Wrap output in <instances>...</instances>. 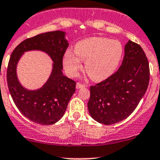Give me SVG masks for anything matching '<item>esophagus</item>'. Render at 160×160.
<instances>
[{
	"label": "esophagus",
	"mask_w": 160,
	"mask_h": 160,
	"mask_svg": "<svg viewBox=\"0 0 160 160\" xmlns=\"http://www.w3.org/2000/svg\"><path fill=\"white\" fill-rule=\"evenodd\" d=\"M87 86L86 85H83V84L80 83H77L76 84V88L77 89H80V88H83V87H86Z\"/></svg>",
	"instance_id": "34e87169"
}]
</instances>
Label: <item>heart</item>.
<instances>
[{
	"instance_id": "b5f03b06",
	"label": "heart",
	"mask_w": 160,
	"mask_h": 160,
	"mask_svg": "<svg viewBox=\"0 0 160 160\" xmlns=\"http://www.w3.org/2000/svg\"><path fill=\"white\" fill-rule=\"evenodd\" d=\"M74 53L68 50L64 66L68 74L76 76L85 61V70L92 80L102 81L116 72L124 55V47L118 40L90 37L77 42Z\"/></svg>"
}]
</instances>
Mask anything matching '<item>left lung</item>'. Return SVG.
<instances>
[{
	"label": "left lung",
	"instance_id": "8db88e82",
	"mask_svg": "<svg viewBox=\"0 0 160 160\" xmlns=\"http://www.w3.org/2000/svg\"><path fill=\"white\" fill-rule=\"evenodd\" d=\"M149 80L150 68L144 52L139 45L129 40L116 73L90 87L87 104L90 116L106 125L127 118L144 96Z\"/></svg>",
	"mask_w": 160,
	"mask_h": 160
}]
</instances>
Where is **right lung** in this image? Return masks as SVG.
<instances>
[{"mask_svg":"<svg viewBox=\"0 0 160 160\" xmlns=\"http://www.w3.org/2000/svg\"><path fill=\"white\" fill-rule=\"evenodd\" d=\"M66 32L54 31L27 38L17 45L9 61L7 80L10 93L16 106L32 122L49 125L64 116L68 102L75 92L76 83L63 74L62 60L69 43ZM39 50L53 61L51 74L42 88L29 90L19 82L17 64L25 52Z\"/></svg>","mask_w":160,"mask_h":160,"instance_id":"add662e5","label":"right lung"}]
</instances>
